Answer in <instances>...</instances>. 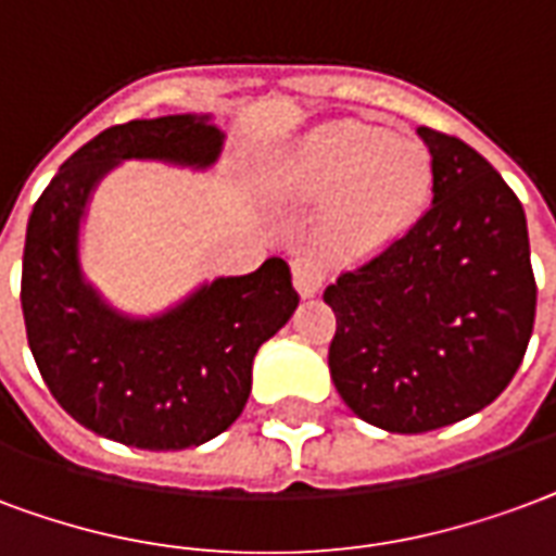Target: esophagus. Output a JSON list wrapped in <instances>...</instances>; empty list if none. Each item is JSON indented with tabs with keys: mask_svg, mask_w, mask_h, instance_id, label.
Here are the masks:
<instances>
[{
	"mask_svg": "<svg viewBox=\"0 0 556 556\" xmlns=\"http://www.w3.org/2000/svg\"><path fill=\"white\" fill-rule=\"evenodd\" d=\"M291 274H294V289H298L303 298L318 294L320 286H324V267H320L312 256L294 258V262H291Z\"/></svg>",
	"mask_w": 556,
	"mask_h": 556,
	"instance_id": "1",
	"label": "esophagus"
}]
</instances>
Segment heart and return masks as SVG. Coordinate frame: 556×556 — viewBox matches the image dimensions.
<instances>
[{"label":"heart","mask_w":556,"mask_h":556,"mask_svg":"<svg viewBox=\"0 0 556 556\" xmlns=\"http://www.w3.org/2000/svg\"><path fill=\"white\" fill-rule=\"evenodd\" d=\"M282 194L330 200L318 247L332 262H359L404 236L433 188L430 155L415 138L344 121L312 135L274 176Z\"/></svg>","instance_id":"1"}]
</instances>
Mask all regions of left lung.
Segmentation results:
<instances>
[{
    "label": "left lung",
    "mask_w": 556,
    "mask_h": 556,
    "mask_svg": "<svg viewBox=\"0 0 556 556\" xmlns=\"http://www.w3.org/2000/svg\"><path fill=\"white\" fill-rule=\"evenodd\" d=\"M433 203L409 232L327 286L341 401L389 433H427L495 401L536 315L528 220L495 167L421 126Z\"/></svg>",
    "instance_id": "left-lung-1"
}]
</instances>
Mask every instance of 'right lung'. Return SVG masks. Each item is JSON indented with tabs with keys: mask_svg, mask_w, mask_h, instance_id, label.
<instances>
[{
	"mask_svg": "<svg viewBox=\"0 0 556 556\" xmlns=\"http://www.w3.org/2000/svg\"><path fill=\"white\" fill-rule=\"evenodd\" d=\"M224 131L208 114H167L100 131L70 155L31 208L23 253L28 348L52 397L81 427L143 451L215 439L250 397L253 359L298 309L282 258L217 277L174 309L131 318L81 270L79 232L93 188L129 159L212 167Z\"/></svg>",
	"mask_w": 556,
	"mask_h": 556,
	"instance_id": "1",
	"label": "right lung"
}]
</instances>
